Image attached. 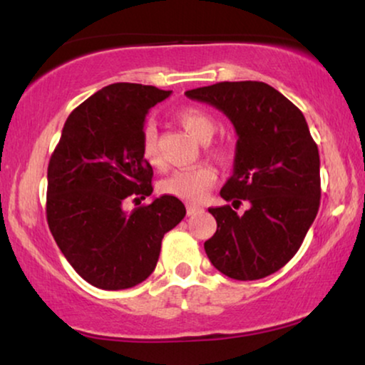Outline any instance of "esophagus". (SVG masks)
<instances>
[{"label": "esophagus", "mask_w": 365, "mask_h": 365, "mask_svg": "<svg viewBox=\"0 0 365 365\" xmlns=\"http://www.w3.org/2000/svg\"><path fill=\"white\" fill-rule=\"evenodd\" d=\"M186 209H187V216H194V214H199L204 211L201 206H196V204H187Z\"/></svg>", "instance_id": "34e87169"}]
</instances>
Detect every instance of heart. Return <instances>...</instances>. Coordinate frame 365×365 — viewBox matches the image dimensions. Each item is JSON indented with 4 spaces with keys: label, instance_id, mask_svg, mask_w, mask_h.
I'll return each instance as SVG.
<instances>
[{
    "label": "heart",
    "instance_id": "b5f03b06",
    "mask_svg": "<svg viewBox=\"0 0 365 365\" xmlns=\"http://www.w3.org/2000/svg\"><path fill=\"white\" fill-rule=\"evenodd\" d=\"M178 121L186 131L191 134L194 139L201 143H207L216 133V121H214L211 114L199 108H182L176 114ZM143 159L151 166H161V154L158 149V134L156 128L146 126L143 131V143H141ZM217 158L226 159L227 149L219 148ZM216 181V174L209 166H197L192 169H179L169 174L166 179H163L159 184L163 194L174 196L178 199L187 202H199L206 196L209 187Z\"/></svg>",
    "mask_w": 365,
    "mask_h": 365
}]
</instances>
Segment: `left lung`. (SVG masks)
<instances>
[{
    "mask_svg": "<svg viewBox=\"0 0 365 365\" xmlns=\"http://www.w3.org/2000/svg\"><path fill=\"white\" fill-rule=\"evenodd\" d=\"M222 111L237 134L224 201L209 207L216 234L204 242L212 266L237 281L271 276L299 251L321 202V161L301 109L261 81H224L186 91Z\"/></svg>",
    "mask_w": 365,
    "mask_h": 365,
    "instance_id": "8db88e82",
    "label": "left lung"
}]
</instances>
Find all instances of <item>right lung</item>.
<instances>
[{"label":"right lung","instance_id":"1","mask_svg":"<svg viewBox=\"0 0 365 365\" xmlns=\"http://www.w3.org/2000/svg\"><path fill=\"white\" fill-rule=\"evenodd\" d=\"M171 91L114 83L79 104L64 123L48 166L46 217L54 241L84 281L121 291L146 281L164 234L186 216L174 196L126 212L123 204L151 196L153 168L141 143L149 109Z\"/></svg>","mask_w":365,"mask_h":365}]
</instances>
